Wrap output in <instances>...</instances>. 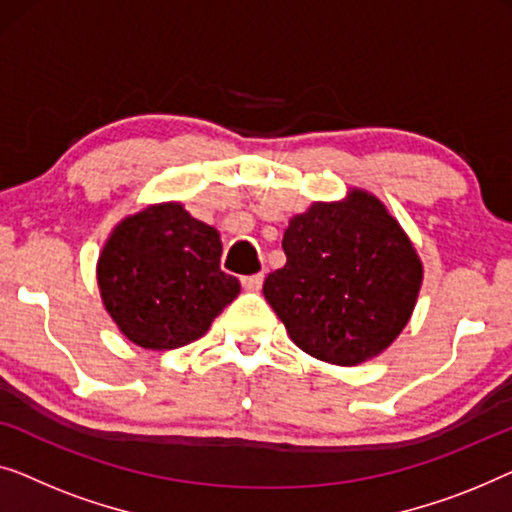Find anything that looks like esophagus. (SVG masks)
Masks as SVG:
<instances>
[{
    "instance_id": "obj_1",
    "label": "esophagus",
    "mask_w": 512,
    "mask_h": 512,
    "mask_svg": "<svg viewBox=\"0 0 512 512\" xmlns=\"http://www.w3.org/2000/svg\"><path fill=\"white\" fill-rule=\"evenodd\" d=\"M262 283H264V273H253V276H243L241 278V285L250 292H257L259 287H262Z\"/></svg>"
}]
</instances>
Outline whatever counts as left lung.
Wrapping results in <instances>:
<instances>
[{
    "label": "left lung",
    "mask_w": 512,
    "mask_h": 512,
    "mask_svg": "<svg viewBox=\"0 0 512 512\" xmlns=\"http://www.w3.org/2000/svg\"><path fill=\"white\" fill-rule=\"evenodd\" d=\"M283 250L287 262L266 276L264 297L308 355L352 366L406 327L422 264L376 197L355 190L341 204H313L290 220Z\"/></svg>",
    "instance_id": "left-lung-1"
}]
</instances>
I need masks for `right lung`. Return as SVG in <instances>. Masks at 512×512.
Masks as SVG:
<instances>
[{
	"mask_svg": "<svg viewBox=\"0 0 512 512\" xmlns=\"http://www.w3.org/2000/svg\"><path fill=\"white\" fill-rule=\"evenodd\" d=\"M213 227L181 204L150 206L122 220L97 262L106 311L129 341L171 350L197 341L241 292L220 269Z\"/></svg>",
	"mask_w": 512,
	"mask_h": 512,
	"instance_id": "right-lung-1",
	"label": "right lung"
}]
</instances>
